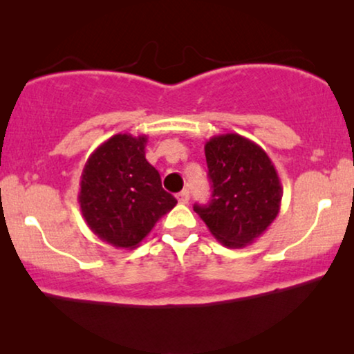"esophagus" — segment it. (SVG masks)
Wrapping results in <instances>:
<instances>
[{
    "label": "esophagus",
    "mask_w": 354,
    "mask_h": 354,
    "mask_svg": "<svg viewBox=\"0 0 354 354\" xmlns=\"http://www.w3.org/2000/svg\"><path fill=\"white\" fill-rule=\"evenodd\" d=\"M188 200H190V192L188 190H182L177 193V201L180 203V205H187Z\"/></svg>",
    "instance_id": "obj_1"
}]
</instances>
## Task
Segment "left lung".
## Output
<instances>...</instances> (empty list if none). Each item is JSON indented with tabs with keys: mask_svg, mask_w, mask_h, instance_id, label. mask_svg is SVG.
Returning a JSON list of instances; mask_svg holds the SVG:
<instances>
[{
	"mask_svg": "<svg viewBox=\"0 0 354 354\" xmlns=\"http://www.w3.org/2000/svg\"><path fill=\"white\" fill-rule=\"evenodd\" d=\"M212 182L207 206H193L227 248H243L268 230L280 211L282 185L268 153L239 133L214 135L205 145Z\"/></svg>",
	"mask_w": 354,
	"mask_h": 354,
	"instance_id": "8db88e82",
	"label": "left lung"
}]
</instances>
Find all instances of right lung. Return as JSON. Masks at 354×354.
I'll list each match as a JSON object with an SVG mask.
<instances>
[{
    "label": "right lung",
    "instance_id": "obj_1",
    "mask_svg": "<svg viewBox=\"0 0 354 354\" xmlns=\"http://www.w3.org/2000/svg\"><path fill=\"white\" fill-rule=\"evenodd\" d=\"M147 135L118 133L86 159L79 205L90 230L115 248H137L177 200L145 158Z\"/></svg>",
    "mask_w": 354,
    "mask_h": 354
}]
</instances>
